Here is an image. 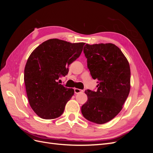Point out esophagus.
<instances>
[{
	"label": "esophagus",
	"mask_w": 153,
	"mask_h": 153,
	"mask_svg": "<svg viewBox=\"0 0 153 153\" xmlns=\"http://www.w3.org/2000/svg\"><path fill=\"white\" fill-rule=\"evenodd\" d=\"M74 91H75V94H79V93H82V92H84V91L82 90V89H74Z\"/></svg>",
	"instance_id": "34e87169"
}]
</instances>
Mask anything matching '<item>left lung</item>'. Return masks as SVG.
I'll use <instances>...</instances> for the list:
<instances>
[{"label": "left lung", "mask_w": 153, "mask_h": 153, "mask_svg": "<svg viewBox=\"0 0 153 153\" xmlns=\"http://www.w3.org/2000/svg\"><path fill=\"white\" fill-rule=\"evenodd\" d=\"M84 53L87 68L93 79L98 80V89L87 90V102L82 106L86 119L104 124L121 112L130 90V68L127 59L112 43L86 44Z\"/></svg>", "instance_id": "1"}]
</instances>
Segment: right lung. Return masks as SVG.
Wrapping results in <instances>:
<instances>
[{
  "mask_svg": "<svg viewBox=\"0 0 153 153\" xmlns=\"http://www.w3.org/2000/svg\"><path fill=\"white\" fill-rule=\"evenodd\" d=\"M84 45L50 39L30 54L24 69L25 89L32 109L41 118L53 119L63 114L74 90L57 80L68 73L69 65L79 57Z\"/></svg>",
  "mask_w": 153,
  "mask_h": 153,
  "instance_id": "1",
  "label": "right lung"
}]
</instances>
